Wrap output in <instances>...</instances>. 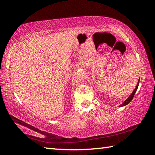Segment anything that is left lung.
<instances>
[{
	"mask_svg": "<svg viewBox=\"0 0 155 155\" xmlns=\"http://www.w3.org/2000/svg\"><path fill=\"white\" fill-rule=\"evenodd\" d=\"M139 83H140V79H139L137 85V86H136V87H135V89L134 90V91H133V93L130 94V95L129 96V97H128V98L127 100H126V101L124 102V103H123L120 107H123V106L127 105V104H128L131 101H132V99L133 98V97H134V96H135V94L136 92V91H137V87H138V85H139Z\"/></svg>",
	"mask_w": 155,
	"mask_h": 155,
	"instance_id": "left-lung-1",
	"label": "left lung"
}]
</instances>
